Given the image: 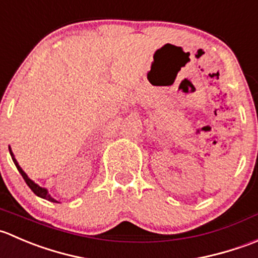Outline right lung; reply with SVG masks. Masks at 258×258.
Returning a JSON list of instances; mask_svg holds the SVG:
<instances>
[{
	"label": "right lung",
	"mask_w": 258,
	"mask_h": 258,
	"mask_svg": "<svg viewBox=\"0 0 258 258\" xmlns=\"http://www.w3.org/2000/svg\"><path fill=\"white\" fill-rule=\"evenodd\" d=\"M10 153H11V155H12V160H14V163H15V165H16L17 170H19V172L21 173L22 178H24L25 182H26V184L29 185V187H30V189H31L32 192H34L35 195H36V196H39V197L43 198V200H47V201H50V202H55V203H57V201H55V200H53L52 197H51L50 195H48V193H47V189H45V188H42V187H40V185H37L36 183L32 182V180L30 179L29 177H27L26 173H25L24 170L21 169V167H20V165H19V163H17V160L15 159L14 154H12V152H11V148H10Z\"/></svg>",
	"instance_id": "obj_1"
}]
</instances>
